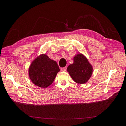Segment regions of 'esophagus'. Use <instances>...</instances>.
I'll return each instance as SVG.
<instances>
[{
    "label": "esophagus",
    "mask_w": 126,
    "mask_h": 126,
    "mask_svg": "<svg viewBox=\"0 0 126 126\" xmlns=\"http://www.w3.org/2000/svg\"><path fill=\"white\" fill-rule=\"evenodd\" d=\"M66 70H67V67H64L63 68H61V70L63 71H66Z\"/></svg>",
    "instance_id": "obj_1"
}]
</instances>
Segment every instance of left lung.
<instances>
[{
  "mask_svg": "<svg viewBox=\"0 0 126 126\" xmlns=\"http://www.w3.org/2000/svg\"><path fill=\"white\" fill-rule=\"evenodd\" d=\"M74 81L80 84L88 81L93 74V67L85 56L80 54L74 58V63L67 69Z\"/></svg>",
  "mask_w": 126,
  "mask_h": 126,
  "instance_id": "left-lung-1",
  "label": "left lung"
}]
</instances>
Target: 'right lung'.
I'll list each match as a JSON object with an SVG mask.
<instances>
[{
  "label": "right lung",
  "instance_id": "add662e5",
  "mask_svg": "<svg viewBox=\"0 0 126 126\" xmlns=\"http://www.w3.org/2000/svg\"><path fill=\"white\" fill-rule=\"evenodd\" d=\"M60 71L58 64L45 54L38 57L29 68V78L33 84L41 88H46L54 81Z\"/></svg>",
  "mask_w": 126,
  "mask_h": 126
}]
</instances>
